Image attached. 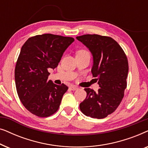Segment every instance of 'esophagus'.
Listing matches in <instances>:
<instances>
[{"instance_id": "esophagus-1", "label": "esophagus", "mask_w": 148, "mask_h": 148, "mask_svg": "<svg viewBox=\"0 0 148 148\" xmlns=\"http://www.w3.org/2000/svg\"><path fill=\"white\" fill-rule=\"evenodd\" d=\"M70 88H71V90H73V91L78 90V87L76 86H70Z\"/></svg>"}]
</instances>
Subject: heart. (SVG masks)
Instances as JSON below:
<instances>
[{
	"label": "heart",
	"instance_id": "b5f03b06",
	"mask_svg": "<svg viewBox=\"0 0 148 148\" xmlns=\"http://www.w3.org/2000/svg\"><path fill=\"white\" fill-rule=\"evenodd\" d=\"M85 53H88V52L85 50H81L77 52V54H85Z\"/></svg>",
	"mask_w": 148,
	"mask_h": 148
}]
</instances>
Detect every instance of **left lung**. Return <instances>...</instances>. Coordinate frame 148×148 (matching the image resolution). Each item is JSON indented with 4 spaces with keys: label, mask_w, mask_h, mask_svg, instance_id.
<instances>
[{
    "label": "left lung",
    "mask_w": 148,
    "mask_h": 148,
    "mask_svg": "<svg viewBox=\"0 0 148 148\" xmlns=\"http://www.w3.org/2000/svg\"><path fill=\"white\" fill-rule=\"evenodd\" d=\"M93 56L92 73L100 87L97 92L85 88L87 96L79 108L85 115L104 119L121 104L127 88L128 60L120 45L112 38L97 34L76 37Z\"/></svg>",
    "instance_id": "left-lung-1"
}]
</instances>
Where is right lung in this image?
<instances>
[{"label": "right lung", "mask_w": 148, "mask_h": 148, "mask_svg": "<svg viewBox=\"0 0 148 148\" xmlns=\"http://www.w3.org/2000/svg\"><path fill=\"white\" fill-rule=\"evenodd\" d=\"M74 40L45 34L29 38L21 47L15 69L16 89L21 103L33 114L48 117L59 108L68 87L48 80L49 70L58 66Z\"/></svg>", "instance_id": "1"}]
</instances>
